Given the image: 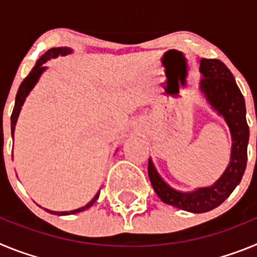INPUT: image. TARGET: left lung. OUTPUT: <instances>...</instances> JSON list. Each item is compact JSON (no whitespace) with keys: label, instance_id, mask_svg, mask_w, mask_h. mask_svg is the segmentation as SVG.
<instances>
[{"label":"left lung","instance_id":"left-lung-1","mask_svg":"<svg viewBox=\"0 0 257 257\" xmlns=\"http://www.w3.org/2000/svg\"><path fill=\"white\" fill-rule=\"evenodd\" d=\"M199 64V72L202 73L199 91L208 105L222 117L230 131V161L225 171L212 185L197 188L192 192H183L175 189L163 180L152 158H149L148 163L149 179L161 201L193 213L207 212L216 208L240 183L246 170L249 138L244 97L230 70L217 59H201Z\"/></svg>","mask_w":257,"mask_h":257}]
</instances>
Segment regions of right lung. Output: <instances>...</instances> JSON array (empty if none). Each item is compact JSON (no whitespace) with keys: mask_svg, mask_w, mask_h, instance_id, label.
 <instances>
[{"mask_svg":"<svg viewBox=\"0 0 257 257\" xmlns=\"http://www.w3.org/2000/svg\"><path fill=\"white\" fill-rule=\"evenodd\" d=\"M73 52V50L70 49V47H54V49H50L49 51L45 52L44 55L41 56L40 59L37 60L36 65L33 67V69L29 72L28 76L24 78V81L22 82L20 85L19 90H18V94L17 97H15V106H14V110H13V114H11V135H13V139H14V133H15V126H17V122H18V117L20 114V110H22V106L26 101L27 96L29 95V92L33 90V87L36 86V83L38 82V79L40 77L42 76L45 70L47 69V67H45V63L49 61L50 59H56L58 56H67L70 55ZM99 194H100V190L95 194L94 198L91 201L88 202L87 205L83 206L81 208H77V210H72V211H51L49 208H45L47 212L50 213H54V215H59V216H63V215H73V213H78V212H82V211L87 210V208L91 207L94 205L96 199L99 198Z\"/></svg>","mask_w":257,"mask_h":257,"instance_id":"1","label":"right lung"}]
</instances>
